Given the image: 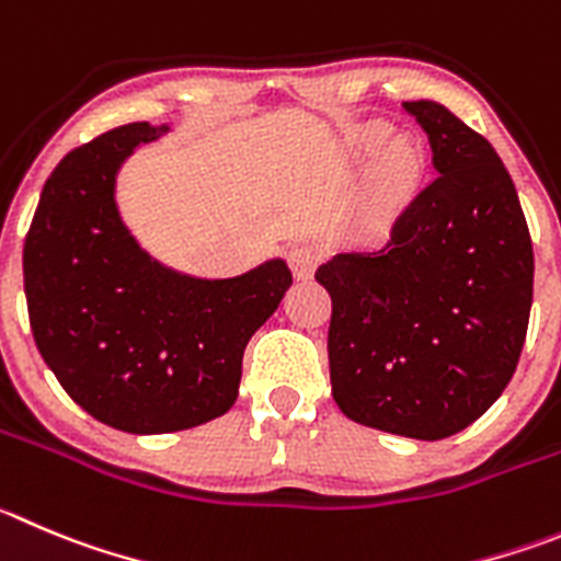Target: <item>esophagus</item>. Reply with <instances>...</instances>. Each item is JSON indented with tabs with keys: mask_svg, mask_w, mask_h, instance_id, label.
Masks as SVG:
<instances>
[{
	"mask_svg": "<svg viewBox=\"0 0 561 561\" xmlns=\"http://www.w3.org/2000/svg\"><path fill=\"white\" fill-rule=\"evenodd\" d=\"M287 263H290V271L296 279H310L316 274L318 265V251L310 249V245H293L287 251Z\"/></svg>",
	"mask_w": 561,
	"mask_h": 561,
	"instance_id": "obj_1",
	"label": "esophagus"
}]
</instances>
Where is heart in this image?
<instances>
[{"mask_svg": "<svg viewBox=\"0 0 561 561\" xmlns=\"http://www.w3.org/2000/svg\"><path fill=\"white\" fill-rule=\"evenodd\" d=\"M392 138H396V129L390 124L374 122L359 129L352 144L359 160H370L379 154L374 171H370V193L381 207H401L404 202H410L412 193L421 185L423 169H426L423 151L415 140Z\"/></svg>", "mask_w": 561, "mask_h": 561, "instance_id": "1", "label": "heart"}]
</instances>
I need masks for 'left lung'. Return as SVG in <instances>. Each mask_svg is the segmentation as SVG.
<instances>
[{"label": "left lung", "instance_id": "obj_1", "mask_svg": "<svg viewBox=\"0 0 561 561\" xmlns=\"http://www.w3.org/2000/svg\"><path fill=\"white\" fill-rule=\"evenodd\" d=\"M437 180L379 249L316 271L332 296L329 376L345 417L443 439L499 401L526 343L534 251L515 182L490 140L437 102H404Z\"/></svg>", "mask_w": 561, "mask_h": 561}]
</instances>
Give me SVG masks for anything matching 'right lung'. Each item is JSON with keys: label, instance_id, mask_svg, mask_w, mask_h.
Returning a JSON list of instances; mask_svg holds the SVG:
<instances>
[{"label": "right lung", "instance_id": "add662e5", "mask_svg": "<svg viewBox=\"0 0 561 561\" xmlns=\"http://www.w3.org/2000/svg\"><path fill=\"white\" fill-rule=\"evenodd\" d=\"M162 133L165 124L138 122L68 151L24 240L41 357L75 404L129 434L182 432L229 412L245 343L293 285L285 260L196 279L140 249L115 204V174Z\"/></svg>", "mask_w": 561, "mask_h": 561}]
</instances>
